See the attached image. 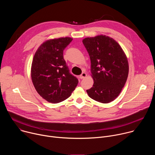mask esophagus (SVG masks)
Instances as JSON below:
<instances>
[{"mask_svg": "<svg viewBox=\"0 0 155 155\" xmlns=\"http://www.w3.org/2000/svg\"><path fill=\"white\" fill-rule=\"evenodd\" d=\"M87 76V74L84 72H83L80 75V79H83L84 78H85Z\"/></svg>", "mask_w": 155, "mask_h": 155, "instance_id": "1", "label": "esophagus"}]
</instances>
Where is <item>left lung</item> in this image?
<instances>
[{"mask_svg":"<svg viewBox=\"0 0 155 155\" xmlns=\"http://www.w3.org/2000/svg\"><path fill=\"white\" fill-rule=\"evenodd\" d=\"M91 60L94 84L86 92L93 100L107 104L115 100L124 87L129 73L127 57L112 38L100 35L83 40Z\"/></svg>","mask_w":155,"mask_h":155,"instance_id":"8db88e82","label":"left lung"}]
</instances>
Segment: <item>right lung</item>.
I'll return each instance as SVG.
<instances>
[{"label":"right lung","instance_id":"right-lung-1","mask_svg":"<svg viewBox=\"0 0 155 155\" xmlns=\"http://www.w3.org/2000/svg\"><path fill=\"white\" fill-rule=\"evenodd\" d=\"M71 37L47 40L36 51L31 66V78L39 95L49 102L59 103L69 97L78 79L69 72L63 51Z\"/></svg>","mask_w":155,"mask_h":155}]
</instances>
